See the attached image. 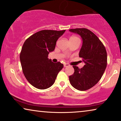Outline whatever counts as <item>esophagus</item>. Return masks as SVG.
Segmentation results:
<instances>
[{"label": "esophagus", "instance_id": "1", "mask_svg": "<svg viewBox=\"0 0 121 121\" xmlns=\"http://www.w3.org/2000/svg\"><path fill=\"white\" fill-rule=\"evenodd\" d=\"M64 67H67V66H70V65H69V64L65 63V64H64Z\"/></svg>", "mask_w": 121, "mask_h": 121}]
</instances>
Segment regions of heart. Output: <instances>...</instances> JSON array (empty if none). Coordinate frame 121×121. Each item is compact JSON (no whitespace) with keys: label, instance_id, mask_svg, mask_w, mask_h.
Instances as JSON below:
<instances>
[{"label":"heart","instance_id":"b5f03b06","mask_svg":"<svg viewBox=\"0 0 121 121\" xmlns=\"http://www.w3.org/2000/svg\"><path fill=\"white\" fill-rule=\"evenodd\" d=\"M78 39V38H77V37H76V36H71V37H70V39Z\"/></svg>","mask_w":121,"mask_h":121}]
</instances>
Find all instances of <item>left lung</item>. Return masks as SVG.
Instances as JSON below:
<instances>
[{"instance_id":"obj_1","label":"left lung","mask_w":121,"mask_h":121,"mask_svg":"<svg viewBox=\"0 0 121 121\" xmlns=\"http://www.w3.org/2000/svg\"><path fill=\"white\" fill-rule=\"evenodd\" d=\"M69 31L80 35L82 39L79 57L85 62L81 69L73 66L75 71L69 76V80L76 89L86 91L94 86L102 77L107 66V52L101 40L90 30L76 28Z\"/></svg>"}]
</instances>
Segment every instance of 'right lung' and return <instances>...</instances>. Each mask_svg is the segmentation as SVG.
I'll return each mask as SVG.
<instances>
[{
	"label": "right lung",
	"instance_id": "right-lung-1",
	"mask_svg": "<svg viewBox=\"0 0 121 121\" xmlns=\"http://www.w3.org/2000/svg\"><path fill=\"white\" fill-rule=\"evenodd\" d=\"M65 30H41L27 39L22 45L20 54L22 72L29 82L38 89L52 86L63 68L60 62L54 63L48 57Z\"/></svg>",
	"mask_w": 121,
	"mask_h": 121
}]
</instances>
